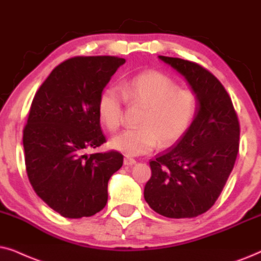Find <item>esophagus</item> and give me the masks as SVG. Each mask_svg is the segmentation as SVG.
<instances>
[{
	"instance_id": "obj_1",
	"label": "esophagus",
	"mask_w": 261,
	"mask_h": 261,
	"mask_svg": "<svg viewBox=\"0 0 261 261\" xmlns=\"http://www.w3.org/2000/svg\"><path fill=\"white\" fill-rule=\"evenodd\" d=\"M135 163H136V160L130 158V156H125V158H124V165L125 166H133V165H135Z\"/></svg>"
}]
</instances>
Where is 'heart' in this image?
<instances>
[{"mask_svg":"<svg viewBox=\"0 0 261 261\" xmlns=\"http://www.w3.org/2000/svg\"><path fill=\"white\" fill-rule=\"evenodd\" d=\"M140 103L145 110L142 126L127 128L111 141V147L127 156L151 151L160 140L162 145L174 143L192 126L199 111L196 90L180 88L174 80L159 71H147L130 79L121 87H107L98 99V114L110 131L123 123L124 101Z\"/></svg>","mask_w":261,"mask_h":261,"instance_id":"heart-1","label":"heart"}]
</instances>
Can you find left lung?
<instances>
[{
  "label": "left lung",
  "mask_w": 261,
  "mask_h": 261,
  "mask_svg": "<svg viewBox=\"0 0 261 261\" xmlns=\"http://www.w3.org/2000/svg\"><path fill=\"white\" fill-rule=\"evenodd\" d=\"M159 58L185 76L199 96V111L190 130L149 161L144 198L165 217H197L214 205L234 168L239 118L228 92L207 69L181 58Z\"/></svg>",
  "instance_id": "1"
}]
</instances>
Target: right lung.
<instances>
[{
  "instance_id": "add662e5",
  "label": "right lung",
  "mask_w": 261,
  "mask_h": 261,
  "mask_svg": "<svg viewBox=\"0 0 261 261\" xmlns=\"http://www.w3.org/2000/svg\"><path fill=\"white\" fill-rule=\"evenodd\" d=\"M114 56H77L58 64L37 90L23 150L34 192L67 218L89 217L107 203V184L123 166L116 150L87 154L106 142L98 99L117 69Z\"/></svg>"
}]
</instances>
